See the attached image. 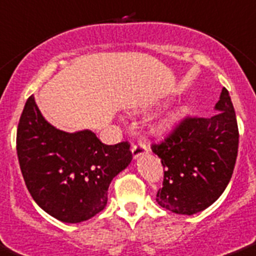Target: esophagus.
<instances>
[{"instance_id": "34e87169", "label": "esophagus", "mask_w": 256, "mask_h": 256, "mask_svg": "<svg viewBox=\"0 0 256 256\" xmlns=\"http://www.w3.org/2000/svg\"><path fill=\"white\" fill-rule=\"evenodd\" d=\"M132 158L136 160L139 158L140 156L146 154L148 152V147L144 144V143H138V144H134L132 148Z\"/></svg>"}]
</instances>
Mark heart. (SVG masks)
<instances>
[{
    "instance_id": "b5f03b06",
    "label": "heart",
    "mask_w": 256,
    "mask_h": 256,
    "mask_svg": "<svg viewBox=\"0 0 256 256\" xmlns=\"http://www.w3.org/2000/svg\"><path fill=\"white\" fill-rule=\"evenodd\" d=\"M184 116V108H174L172 109V110H169L168 113L158 122V124H156V132H158V135L169 134V132L180 124V121H181Z\"/></svg>"
}]
</instances>
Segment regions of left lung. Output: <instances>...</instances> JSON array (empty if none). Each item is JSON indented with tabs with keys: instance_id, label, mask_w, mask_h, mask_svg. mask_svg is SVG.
<instances>
[{
	"instance_id": "1",
	"label": "left lung",
	"mask_w": 256,
	"mask_h": 256,
	"mask_svg": "<svg viewBox=\"0 0 256 256\" xmlns=\"http://www.w3.org/2000/svg\"><path fill=\"white\" fill-rule=\"evenodd\" d=\"M210 117H188L152 151L165 168L156 202L178 214H194L218 200L233 174L238 152L236 112L226 88Z\"/></svg>"
}]
</instances>
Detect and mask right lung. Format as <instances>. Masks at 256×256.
Wrapping results in <instances>:
<instances>
[{
    "label": "right lung",
    "instance_id": "obj_1",
    "mask_svg": "<svg viewBox=\"0 0 256 256\" xmlns=\"http://www.w3.org/2000/svg\"><path fill=\"white\" fill-rule=\"evenodd\" d=\"M16 154L34 200L68 224L102 211L112 180L132 160L128 142L106 146L91 130L66 132L52 126L34 96L19 120Z\"/></svg>",
    "mask_w": 256,
    "mask_h": 256
}]
</instances>
